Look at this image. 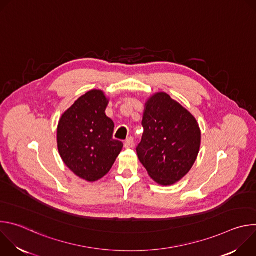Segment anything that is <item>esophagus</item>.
<instances>
[{
	"label": "esophagus",
	"mask_w": 256,
	"mask_h": 256,
	"mask_svg": "<svg viewBox=\"0 0 256 256\" xmlns=\"http://www.w3.org/2000/svg\"><path fill=\"white\" fill-rule=\"evenodd\" d=\"M134 146V138L132 136H128L126 142H124V148L126 149H130Z\"/></svg>",
	"instance_id": "1"
}]
</instances>
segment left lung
Listing matches in <instances>:
<instances>
[{"mask_svg":"<svg viewBox=\"0 0 256 256\" xmlns=\"http://www.w3.org/2000/svg\"><path fill=\"white\" fill-rule=\"evenodd\" d=\"M144 134L136 147L138 160L161 186H171L194 166L200 147L194 116L168 94H154L144 104Z\"/></svg>","mask_w":256,"mask_h":256,"instance_id":"obj_1","label":"left lung"}]
</instances>
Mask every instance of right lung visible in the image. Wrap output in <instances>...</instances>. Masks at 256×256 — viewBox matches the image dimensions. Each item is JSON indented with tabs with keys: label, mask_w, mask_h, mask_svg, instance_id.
I'll use <instances>...</instances> for the list:
<instances>
[{
	"label": "right lung",
	"mask_w": 256,
	"mask_h": 256,
	"mask_svg": "<svg viewBox=\"0 0 256 256\" xmlns=\"http://www.w3.org/2000/svg\"><path fill=\"white\" fill-rule=\"evenodd\" d=\"M107 104L103 91L91 90L75 101L58 126V149L64 163L90 182L109 172L124 147L112 138L114 124L105 114Z\"/></svg>",
	"instance_id": "obj_1"
}]
</instances>
